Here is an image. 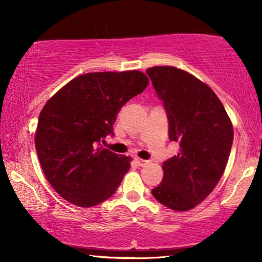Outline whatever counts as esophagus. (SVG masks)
<instances>
[{"mask_svg": "<svg viewBox=\"0 0 262 262\" xmlns=\"http://www.w3.org/2000/svg\"><path fill=\"white\" fill-rule=\"evenodd\" d=\"M134 161H135V164H137L138 166H140V167L146 166V165L149 164L148 160H143V159H139V158H135Z\"/></svg>", "mask_w": 262, "mask_h": 262, "instance_id": "obj_1", "label": "esophagus"}]
</instances>
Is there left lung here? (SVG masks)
<instances>
[{
  "mask_svg": "<svg viewBox=\"0 0 262 262\" xmlns=\"http://www.w3.org/2000/svg\"><path fill=\"white\" fill-rule=\"evenodd\" d=\"M169 121V138L180 152L164 161V177L151 193L167 208H194L217 186L233 145V125L209 86L173 68L146 70Z\"/></svg>",
  "mask_w": 262,
  "mask_h": 262,
  "instance_id": "left-lung-1",
  "label": "left lung"
}]
</instances>
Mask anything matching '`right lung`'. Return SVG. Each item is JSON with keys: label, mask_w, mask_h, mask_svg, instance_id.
Masks as SVG:
<instances>
[{"label": "right lung", "mask_w": 262, "mask_h": 262, "mask_svg": "<svg viewBox=\"0 0 262 262\" xmlns=\"http://www.w3.org/2000/svg\"><path fill=\"white\" fill-rule=\"evenodd\" d=\"M149 85L140 71L90 73L66 83L39 114L35 149L44 175L68 202L92 207L117 191L130 158L103 149L117 114Z\"/></svg>", "instance_id": "obj_1"}]
</instances>
